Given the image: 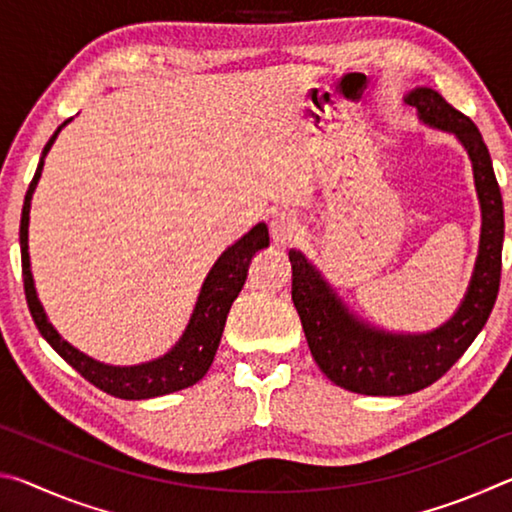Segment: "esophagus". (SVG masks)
I'll use <instances>...</instances> for the list:
<instances>
[{"instance_id":"1","label":"esophagus","mask_w":512,"mask_h":512,"mask_svg":"<svg viewBox=\"0 0 512 512\" xmlns=\"http://www.w3.org/2000/svg\"><path fill=\"white\" fill-rule=\"evenodd\" d=\"M268 232H271L273 244L291 246L300 237V223L291 212H277L268 223Z\"/></svg>"}]
</instances>
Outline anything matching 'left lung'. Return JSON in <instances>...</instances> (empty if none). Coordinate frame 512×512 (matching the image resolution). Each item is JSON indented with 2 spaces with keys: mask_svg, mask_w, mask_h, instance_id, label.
<instances>
[{
  "mask_svg": "<svg viewBox=\"0 0 512 512\" xmlns=\"http://www.w3.org/2000/svg\"><path fill=\"white\" fill-rule=\"evenodd\" d=\"M406 103L424 124L454 133L470 153L483 230L470 291L443 327L420 336L384 334L352 318L305 255L289 250L291 298L318 368L345 391L361 395H409L438 381L470 348L488 323L501 282L504 201L492 160L474 121L436 90H413Z\"/></svg>",
  "mask_w": 512,
  "mask_h": 512,
  "instance_id": "obj_1",
  "label": "left lung"
}]
</instances>
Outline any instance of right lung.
Masks as SVG:
<instances>
[{
    "instance_id": "right-lung-1",
    "label": "right lung",
    "mask_w": 512,
    "mask_h": 512,
    "mask_svg": "<svg viewBox=\"0 0 512 512\" xmlns=\"http://www.w3.org/2000/svg\"><path fill=\"white\" fill-rule=\"evenodd\" d=\"M67 121H63V124L58 126V131L51 135L45 151H42L36 176L31 180L27 196H24V207H22V221H20L22 277H24V296H27V305L33 316V323H36L40 334L45 336L51 348H54L74 370H79L90 384L101 388L103 393L121 397V400H149V397H160L167 393L183 391L187 386H194L196 381L203 379L205 372L210 370L214 354L219 350L225 318H228L232 302H235L241 287H244L246 282L250 259H253L257 250L268 246L266 225L264 223L255 225L248 235L241 237L235 246H230L219 259H216V264L212 266V271L203 284L201 296H198L196 309L185 329L183 339L178 341L176 348H173L169 354H164V357L155 361L142 363V366H131V368L106 366V363H99L90 357H85L83 352H79L67 341L60 339L56 329L51 327V323L47 320L45 311H42V305L36 296V287H33V277L29 268V244H27L31 194L38 185L45 155L51 149V144H54L60 128H63Z\"/></svg>"
}]
</instances>
